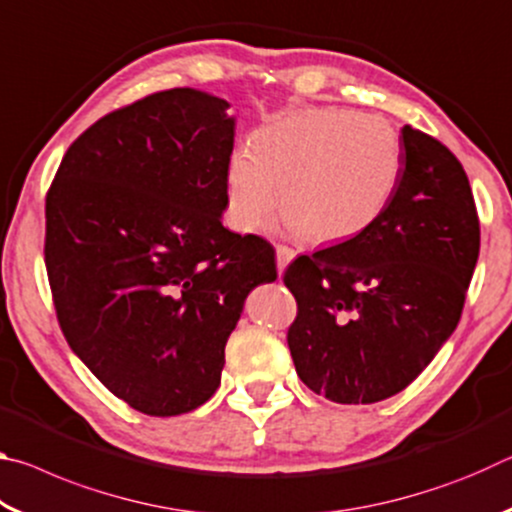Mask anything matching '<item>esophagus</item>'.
I'll list each match as a JSON object with an SVG mask.
<instances>
[{
    "label": "esophagus",
    "instance_id": "34e87169",
    "mask_svg": "<svg viewBox=\"0 0 512 512\" xmlns=\"http://www.w3.org/2000/svg\"><path fill=\"white\" fill-rule=\"evenodd\" d=\"M275 257H277V273H284L287 271V266L296 259V250L289 248V246H277L275 248Z\"/></svg>",
    "mask_w": 512,
    "mask_h": 512
}]
</instances>
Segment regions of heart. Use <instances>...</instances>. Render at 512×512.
Masks as SVG:
<instances>
[{
  "label": "heart",
  "mask_w": 512,
  "mask_h": 512,
  "mask_svg": "<svg viewBox=\"0 0 512 512\" xmlns=\"http://www.w3.org/2000/svg\"><path fill=\"white\" fill-rule=\"evenodd\" d=\"M404 151L388 121L357 110L293 112L230 158L225 214L239 232H259L277 205L289 235L332 244L359 235L386 210Z\"/></svg>",
  "instance_id": "obj_1"
}]
</instances>
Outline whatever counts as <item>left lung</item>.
Listing matches in <instances>:
<instances>
[{
  "mask_svg": "<svg viewBox=\"0 0 512 512\" xmlns=\"http://www.w3.org/2000/svg\"><path fill=\"white\" fill-rule=\"evenodd\" d=\"M404 169L375 223L284 273L298 300L287 341L298 377L336 404L404 391L461 320L479 216L447 146L402 128Z\"/></svg>",
  "mask_w": 512,
  "mask_h": 512,
  "instance_id": "8db88e82",
  "label": "left lung"
}]
</instances>
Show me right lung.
I'll list each match as a JSON object with an SVG mask.
<instances>
[{"label":"right lung","mask_w":512,"mask_h":512,"mask_svg":"<svg viewBox=\"0 0 512 512\" xmlns=\"http://www.w3.org/2000/svg\"><path fill=\"white\" fill-rule=\"evenodd\" d=\"M173 88L110 112L69 146L47 194L45 264L63 334L112 395L146 415L216 393L273 248L223 228L235 117Z\"/></svg>","instance_id":"right-lung-1"}]
</instances>
